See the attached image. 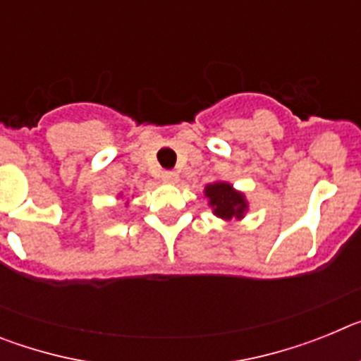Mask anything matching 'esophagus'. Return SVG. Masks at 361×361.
I'll use <instances>...</instances> for the list:
<instances>
[{"instance_id": "esophagus-1", "label": "esophagus", "mask_w": 361, "mask_h": 361, "mask_svg": "<svg viewBox=\"0 0 361 361\" xmlns=\"http://www.w3.org/2000/svg\"><path fill=\"white\" fill-rule=\"evenodd\" d=\"M161 177H162V180H164V183H175V180H177V173H175V171H162L161 173Z\"/></svg>"}]
</instances>
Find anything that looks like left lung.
I'll return each mask as SVG.
<instances>
[{
	"label": "left lung",
	"mask_w": 361,
	"mask_h": 361,
	"mask_svg": "<svg viewBox=\"0 0 361 361\" xmlns=\"http://www.w3.org/2000/svg\"><path fill=\"white\" fill-rule=\"evenodd\" d=\"M206 197L209 199L215 215L222 219H233V216L240 219L245 209L244 195L238 191H233V188L226 183L209 184L206 188Z\"/></svg>",
	"instance_id": "1"
}]
</instances>
